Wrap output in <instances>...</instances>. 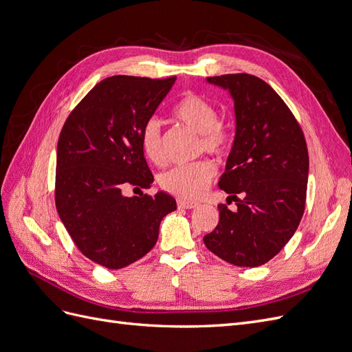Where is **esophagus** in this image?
Here are the masks:
<instances>
[{
  "label": "esophagus",
  "mask_w": 352,
  "mask_h": 352,
  "mask_svg": "<svg viewBox=\"0 0 352 352\" xmlns=\"http://www.w3.org/2000/svg\"><path fill=\"white\" fill-rule=\"evenodd\" d=\"M198 204L194 201H186V199H177V208H185V210H190L195 208Z\"/></svg>",
  "instance_id": "obj_1"
}]
</instances>
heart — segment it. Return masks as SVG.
I'll use <instances>...</instances> for the list:
<instances>
[{
  "instance_id": "b5f03b06",
  "label": "heart",
  "mask_w": 352,
  "mask_h": 352,
  "mask_svg": "<svg viewBox=\"0 0 352 352\" xmlns=\"http://www.w3.org/2000/svg\"><path fill=\"white\" fill-rule=\"evenodd\" d=\"M173 116L177 122L194 129L201 135L199 151L214 157H225L232 146V135L228 127L219 120V110L207 98L194 92H186L180 98ZM141 150L146 160L155 166L166 162L162 123L155 117L148 119L140 132ZM216 176V167L208 160H198L195 163L176 166L158 177V184L166 192L180 199H195L206 192Z\"/></svg>"
}]
</instances>
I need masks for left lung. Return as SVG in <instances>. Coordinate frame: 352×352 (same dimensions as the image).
<instances>
[{
    "label": "left lung",
    "mask_w": 352,
    "mask_h": 352,
    "mask_svg": "<svg viewBox=\"0 0 352 352\" xmlns=\"http://www.w3.org/2000/svg\"><path fill=\"white\" fill-rule=\"evenodd\" d=\"M207 80L229 89L235 100V142L219 186L236 208L219 204V223L204 243L230 264L258 267L280 252L302 219L305 136L289 107L263 79L233 73Z\"/></svg>",
    "instance_id": "obj_1"
}]
</instances>
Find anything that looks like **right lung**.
<instances>
[{"instance_id":"add662e5","label":"right lung","mask_w":352,"mask_h":352,"mask_svg":"<svg viewBox=\"0 0 352 352\" xmlns=\"http://www.w3.org/2000/svg\"><path fill=\"white\" fill-rule=\"evenodd\" d=\"M176 78L111 76L85 95L58 136L56 207L78 250L104 267L123 269L150 252L160 221L176 210L164 192L126 197L154 176L140 132Z\"/></svg>"}]
</instances>
